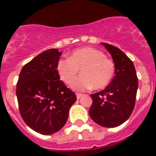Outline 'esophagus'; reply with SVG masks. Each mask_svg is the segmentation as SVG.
Wrapping results in <instances>:
<instances>
[{"label":"esophagus","instance_id":"esophagus-1","mask_svg":"<svg viewBox=\"0 0 156 156\" xmlns=\"http://www.w3.org/2000/svg\"><path fill=\"white\" fill-rule=\"evenodd\" d=\"M76 96H77V99L79 100V99L83 96V94H81V93H76Z\"/></svg>","mask_w":156,"mask_h":156}]
</instances>
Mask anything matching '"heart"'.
Returning a JSON list of instances; mask_svg holds the SVG:
<instances>
[{
    "label": "heart",
    "instance_id": "heart-1",
    "mask_svg": "<svg viewBox=\"0 0 156 156\" xmlns=\"http://www.w3.org/2000/svg\"><path fill=\"white\" fill-rule=\"evenodd\" d=\"M82 74L76 82L79 70ZM56 71L61 80L67 85H72L78 90L92 88L102 90L111 83L115 73L113 61L105 57L100 50L90 47L79 48L73 50L66 59H61L56 65Z\"/></svg>",
    "mask_w": 156,
    "mask_h": 156
}]
</instances>
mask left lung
Wrapping results in <instances>:
<instances>
[{
    "mask_svg": "<svg viewBox=\"0 0 156 156\" xmlns=\"http://www.w3.org/2000/svg\"><path fill=\"white\" fill-rule=\"evenodd\" d=\"M111 54L116 75L104 90L91 94L93 102L89 114L95 123L104 127H116L130 116L134 105L138 82L133 61L121 49L102 43Z\"/></svg>",
    "mask_w": 156,
    "mask_h": 156,
    "instance_id": "8db88e82",
    "label": "left lung"
}]
</instances>
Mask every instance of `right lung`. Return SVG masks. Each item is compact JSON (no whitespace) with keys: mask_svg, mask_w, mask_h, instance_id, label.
<instances>
[{"mask_svg":"<svg viewBox=\"0 0 156 156\" xmlns=\"http://www.w3.org/2000/svg\"><path fill=\"white\" fill-rule=\"evenodd\" d=\"M61 53L52 48L39 54L23 66L17 83L21 116L30 129L41 134L60 130L77 100L74 92L60 80L56 71Z\"/></svg>","mask_w":156,"mask_h":156,"instance_id":"right-lung-1","label":"right lung"}]
</instances>
